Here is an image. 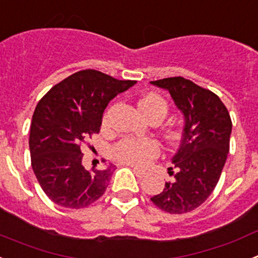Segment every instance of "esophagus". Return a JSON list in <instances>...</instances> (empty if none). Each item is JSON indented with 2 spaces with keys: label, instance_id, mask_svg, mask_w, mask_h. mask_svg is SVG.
<instances>
[{
  "label": "esophagus",
  "instance_id": "esophagus-1",
  "mask_svg": "<svg viewBox=\"0 0 258 258\" xmlns=\"http://www.w3.org/2000/svg\"><path fill=\"white\" fill-rule=\"evenodd\" d=\"M133 172L136 173V175L138 177V178H143V177H146V175H147V172H146V170L138 169V168H136V166L133 168Z\"/></svg>",
  "mask_w": 258,
  "mask_h": 258
}]
</instances>
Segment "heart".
Segmentation results:
<instances>
[{"label": "heart", "mask_w": 258, "mask_h": 258, "mask_svg": "<svg viewBox=\"0 0 258 258\" xmlns=\"http://www.w3.org/2000/svg\"><path fill=\"white\" fill-rule=\"evenodd\" d=\"M138 108L146 118L150 116L159 113H166V103L160 95L155 93H149L143 95L138 102ZM174 134H170L169 138L173 140ZM159 154V146L156 142L150 140H134V138H125L121 142H118L113 149V155L118 161L134 166H143L157 156Z\"/></svg>", "instance_id": "1"}]
</instances>
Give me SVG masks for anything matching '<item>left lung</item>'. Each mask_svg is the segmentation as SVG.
<instances>
[{"label": "left lung", "instance_id": "left-lung-1", "mask_svg": "<svg viewBox=\"0 0 258 258\" xmlns=\"http://www.w3.org/2000/svg\"><path fill=\"white\" fill-rule=\"evenodd\" d=\"M151 84L169 92L184 121L181 145L172 157L175 173L169 174L174 179L165 182L163 192L151 200L168 213H187L208 199L220 179L229 154L231 118L217 95L190 80L168 77Z\"/></svg>", "mask_w": 258, "mask_h": 258}]
</instances>
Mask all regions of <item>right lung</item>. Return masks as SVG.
<instances>
[{"mask_svg":"<svg viewBox=\"0 0 258 258\" xmlns=\"http://www.w3.org/2000/svg\"><path fill=\"white\" fill-rule=\"evenodd\" d=\"M136 85L95 70L79 71L50 89L35 109L29 133L32 169L50 200L64 208L90 206L106 191L113 164L86 170L81 143L99 133L109 101Z\"/></svg>","mask_w":258,"mask_h":258,"instance_id":"right-lung-1","label":"right lung"}]
</instances>
